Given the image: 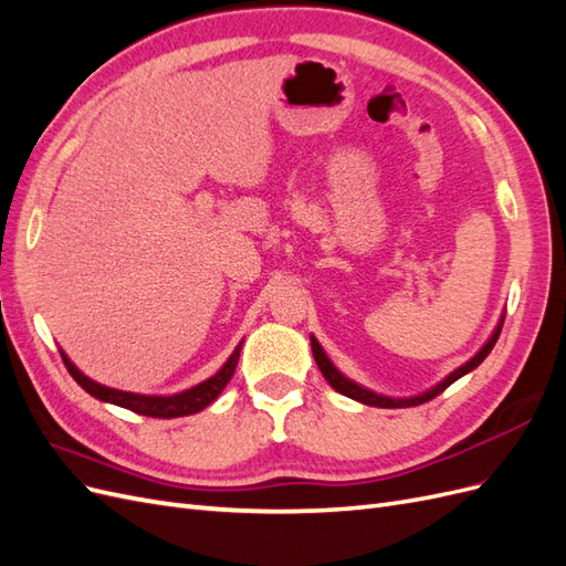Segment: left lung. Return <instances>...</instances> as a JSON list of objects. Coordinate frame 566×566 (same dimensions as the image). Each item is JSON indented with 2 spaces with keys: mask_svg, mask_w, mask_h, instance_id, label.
Listing matches in <instances>:
<instances>
[{
  "mask_svg": "<svg viewBox=\"0 0 566 566\" xmlns=\"http://www.w3.org/2000/svg\"><path fill=\"white\" fill-rule=\"evenodd\" d=\"M501 328H503V321L499 323V328H495V333L491 335V339L486 342V345L479 349L470 361L465 364V366H460L458 370H453L447 380L443 382H439L437 387H432L430 391H424V394H420V397H413V399H389V397H378V394H373V391H368V389H364V387H358L356 382H352V380H347L345 375H339L337 373V368L331 364V358L325 356V352L321 349V345L316 342V337H312V352H314V358H316V366L321 368V373H323V378L331 382V387L333 389H337L339 394H345V397H349V399H356V401H361V403H366V406H378V408H406V406H420V403H424V401H430V399H434V397H439V394L447 389V387H451L458 378H462V375L465 373H470V370H474L479 364L484 361V358L491 354V349H493V345H495V339H499V335H501Z\"/></svg>",
  "mask_w": 566,
  "mask_h": 566,
  "instance_id": "8db88e82",
  "label": "left lung"
}]
</instances>
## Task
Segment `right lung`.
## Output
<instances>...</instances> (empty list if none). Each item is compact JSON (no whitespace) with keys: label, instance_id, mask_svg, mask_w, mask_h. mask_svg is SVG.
I'll return each instance as SVG.
<instances>
[{"label":"right lung","instance_id":"right-lung-1","mask_svg":"<svg viewBox=\"0 0 566 566\" xmlns=\"http://www.w3.org/2000/svg\"><path fill=\"white\" fill-rule=\"evenodd\" d=\"M241 347L243 342L233 349V354L229 356V361L221 366V370L217 375H212L210 380L200 382L198 387L186 389L181 394H175V397H144V394H132V391H119V389H111L98 385L94 380H90L87 375H82L73 364L71 358H67L63 352V364L67 368V373L73 375V380L84 389L90 391L92 397L101 399V401H108L115 406H123L127 410H134V413L139 416H148V418H179V416H193L198 410H202L205 406H210L221 389L229 385V380L233 378L235 366H238V356H241Z\"/></svg>","mask_w":566,"mask_h":566}]
</instances>
